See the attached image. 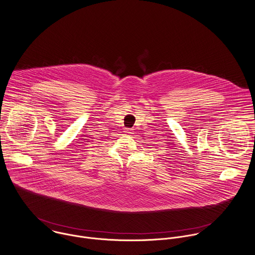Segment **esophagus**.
<instances>
[{
  "instance_id": "1",
  "label": "esophagus",
  "mask_w": 255,
  "mask_h": 255,
  "mask_svg": "<svg viewBox=\"0 0 255 255\" xmlns=\"http://www.w3.org/2000/svg\"><path fill=\"white\" fill-rule=\"evenodd\" d=\"M126 133H128V134H132V129H127V131H126Z\"/></svg>"
}]
</instances>
